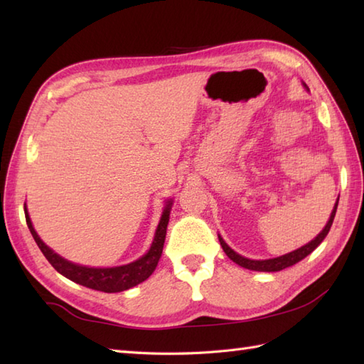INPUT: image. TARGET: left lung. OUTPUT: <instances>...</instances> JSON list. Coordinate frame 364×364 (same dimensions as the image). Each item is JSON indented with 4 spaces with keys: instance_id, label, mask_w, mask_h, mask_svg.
Instances as JSON below:
<instances>
[{
    "instance_id": "obj_1",
    "label": "left lung",
    "mask_w": 364,
    "mask_h": 364,
    "mask_svg": "<svg viewBox=\"0 0 364 364\" xmlns=\"http://www.w3.org/2000/svg\"><path fill=\"white\" fill-rule=\"evenodd\" d=\"M304 86L306 87L305 82H304ZM338 200H336V203H335L333 211H331V214H330V219L327 222V225L323 227V230L321 231V233L316 236L311 242H308L306 245L300 247V249L294 250L291 253H286V255H283V257L272 258V259H249V258H244L239 253H236L233 249H230V247L227 245V242L223 241V239L219 236V241H220L222 249H223V252L227 253V257L233 262H236V264H239L241 267H245V269H250V270H258V272H278V270H283L286 267L294 266V264H296V262H299V261L304 259L305 257H308V255H310L316 249V247H318L323 241V239H326V236L328 235V231H330L331 223H333V219H335L336 208H338Z\"/></svg>"
}]
</instances>
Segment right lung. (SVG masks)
<instances>
[{
	"label": "right lung",
	"instance_id": "obj_1",
	"mask_svg": "<svg viewBox=\"0 0 364 364\" xmlns=\"http://www.w3.org/2000/svg\"><path fill=\"white\" fill-rule=\"evenodd\" d=\"M170 208H172V200L167 202L164 211H162L159 225L156 228V233H154V239L150 250L146 252L142 258L119 267H86V266L75 264V262L64 259L63 257H59L58 253H54L48 245H45L42 239L38 237L33 223H31L29 214L26 210V203H25V218H26L28 228L31 231V235H33L36 244L38 245V249L42 250L45 258L48 259L50 264L56 269L59 274H63L64 277L68 278V280L86 286V288H90V289L103 291V292H120L145 282L146 278L153 274V270L156 269L158 261L162 253V247H164V241H166Z\"/></svg>",
	"mask_w": 364,
	"mask_h": 364
}]
</instances>
